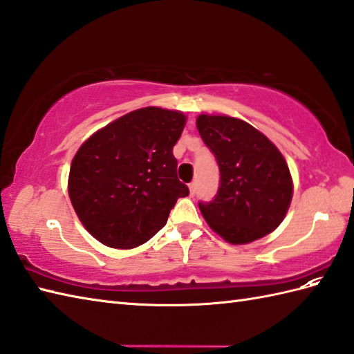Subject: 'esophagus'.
Instances as JSON below:
<instances>
[{
    "label": "esophagus",
    "mask_w": 354,
    "mask_h": 354,
    "mask_svg": "<svg viewBox=\"0 0 354 354\" xmlns=\"http://www.w3.org/2000/svg\"><path fill=\"white\" fill-rule=\"evenodd\" d=\"M189 189H190V194H192V196H194V193H196V183L189 184Z\"/></svg>",
    "instance_id": "1"
}]
</instances>
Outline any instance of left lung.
Instances as JSON below:
<instances>
[{"label": "left lung", "mask_w": 354, "mask_h": 354, "mask_svg": "<svg viewBox=\"0 0 354 354\" xmlns=\"http://www.w3.org/2000/svg\"><path fill=\"white\" fill-rule=\"evenodd\" d=\"M201 138L219 164L221 185L212 202H199L207 223L232 245L272 232L292 201V176L281 152L250 123L202 114Z\"/></svg>", "instance_id": "1"}]
</instances>
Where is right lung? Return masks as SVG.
I'll return each instance as SVG.
<instances>
[{
    "instance_id": "obj_1",
    "label": "right lung",
    "mask_w": 354,
    "mask_h": 354,
    "mask_svg": "<svg viewBox=\"0 0 354 354\" xmlns=\"http://www.w3.org/2000/svg\"><path fill=\"white\" fill-rule=\"evenodd\" d=\"M185 115L147 106L93 133L74 155L68 194L86 231L117 250L146 243L189 187L178 179L173 146Z\"/></svg>"
}]
</instances>
